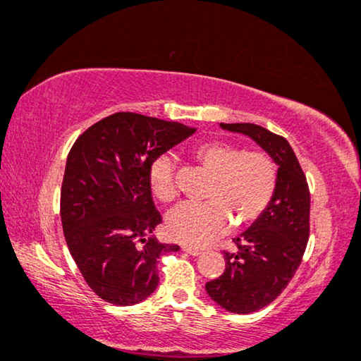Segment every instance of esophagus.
<instances>
[{"instance_id":"34e87169","label":"esophagus","mask_w":361,"mask_h":361,"mask_svg":"<svg viewBox=\"0 0 361 361\" xmlns=\"http://www.w3.org/2000/svg\"><path fill=\"white\" fill-rule=\"evenodd\" d=\"M183 251L188 252V255H191V256H199L204 252V250H201V248H190V246H183Z\"/></svg>"}]
</instances>
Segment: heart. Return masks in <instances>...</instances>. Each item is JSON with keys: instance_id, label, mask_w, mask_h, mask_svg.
Instances as JSON below:
<instances>
[{"instance_id": "obj_1", "label": "heart", "mask_w": 361, "mask_h": 361, "mask_svg": "<svg viewBox=\"0 0 361 361\" xmlns=\"http://www.w3.org/2000/svg\"><path fill=\"white\" fill-rule=\"evenodd\" d=\"M195 159L212 181L204 204H185L166 219V233L186 246H206L227 232L232 219L236 227L256 222L271 204L277 186V169L261 150L243 152L232 144L212 141L195 149ZM152 195L165 204L178 197L175 164L160 155L149 170Z\"/></svg>"}]
</instances>
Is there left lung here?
<instances>
[{
  "label": "left lung",
  "instance_id": "8db88e82",
  "mask_svg": "<svg viewBox=\"0 0 361 361\" xmlns=\"http://www.w3.org/2000/svg\"><path fill=\"white\" fill-rule=\"evenodd\" d=\"M230 133L251 137L277 170L271 204L225 251V272L206 283V292L230 313L250 314L272 303L292 281L310 236V190L292 146L282 136L252 123H220Z\"/></svg>",
  "mask_w": 361,
  "mask_h": 361
}]
</instances>
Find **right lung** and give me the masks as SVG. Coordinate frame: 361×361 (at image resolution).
<instances>
[{"label": "right lung", "mask_w": 361, "mask_h": 361, "mask_svg": "<svg viewBox=\"0 0 361 361\" xmlns=\"http://www.w3.org/2000/svg\"><path fill=\"white\" fill-rule=\"evenodd\" d=\"M196 129L137 113H113L74 142L61 186V224L84 281L102 300L141 303L159 285L157 261L178 245L159 243L154 160Z\"/></svg>", "instance_id": "right-lung-1"}]
</instances>
